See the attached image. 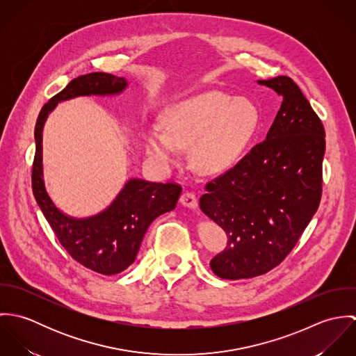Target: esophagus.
<instances>
[{
  "label": "esophagus",
  "mask_w": 356,
  "mask_h": 356,
  "mask_svg": "<svg viewBox=\"0 0 356 356\" xmlns=\"http://www.w3.org/2000/svg\"><path fill=\"white\" fill-rule=\"evenodd\" d=\"M179 202H181L182 205H185V207H188V208H192V209L197 208V199H196L195 193H192V192H185V193H182Z\"/></svg>",
  "instance_id": "obj_1"
}]
</instances>
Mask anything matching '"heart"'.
<instances>
[{
    "instance_id": "heart-1",
    "label": "heart",
    "mask_w": 356,
    "mask_h": 356,
    "mask_svg": "<svg viewBox=\"0 0 356 356\" xmlns=\"http://www.w3.org/2000/svg\"><path fill=\"white\" fill-rule=\"evenodd\" d=\"M256 124L257 111L250 100L208 92L168 108L164 130L145 131L144 148L160 165L171 167L179 148L193 145L195 165L205 174H219L240 160Z\"/></svg>"
}]
</instances>
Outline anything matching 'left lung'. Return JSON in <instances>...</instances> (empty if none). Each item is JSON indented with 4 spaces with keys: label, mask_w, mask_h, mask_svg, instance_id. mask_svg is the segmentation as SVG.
Wrapping results in <instances>:
<instances>
[{
    "label": "left lung",
    "mask_w": 356,
    "mask_h": 356,
    "mask_svg": "<svg viewBox=\"0 0 356 356\" xmlns=\"http://www.w3.org/2000/svg\"><path fill=\"white\" fill-rule=\"evenodd\" d=\"M281 96L266 136L233 168L207 184L204 213L227 234L211 270L225 280L252 278L293 250L322 195L325 129L289 76L257 81Z\"/></svg>",
    "instance_id": "8db88e82"
}]
</instances>
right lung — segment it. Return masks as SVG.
I'll return each instance as SVG.
<instances>
[{"label":"right lung","instance_id":"1","mask_svg":"<svg viewBox=\"0 0 356 356\" xmlns=\"http://www.w3.org/2000/svg\"><path fill=\"white\" fill-rule=\"evenodd\" d=\"M126 88L127 81L112 74L81 75L42 106L34 131L35 157L31 182L37 204L57 240L72 259L104 275L122 273L136 260L149 225L161 213L175 208L182 188L178 184L133 178L100 213L81 219L68 216L54 205L45 188L42 131L48 115L58 102L81 96H113Z\"/></svg>","mask_w":356,"mask_h":356}]
</instances>
